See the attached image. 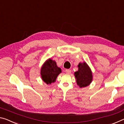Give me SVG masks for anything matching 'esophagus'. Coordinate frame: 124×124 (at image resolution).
<instances>
[{
	"label": "esophagus",
	"mask_w": 124,
	"mask_h": 124,
	"mask_svg": "<svg viewBox=\"0 0 124 124\" xmlns=\"http://www.w3.org/2000/svg\"><path fill=\"white\" fill-rule=\"evenodd\" d=\"M65 72H66V73H67V74H70L71 72H72V71H71V70H65Z\"/></svg>",
	"instance_id": "obj_1"
}]
</instances>
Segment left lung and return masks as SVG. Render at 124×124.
Instances as JSON below:
<instances>
[{
	"mask_svg": "<svg viewBox=\"0 0 124 124\" xmlns=\"http://www.w3.org/2000/svg\"><path fill=\"white\" fill-rule=\"evenodd\" d=\"M78 70L74 73L77 83L80 87H84L89 85L92 80V72L86 62L80 63Z\"/></svg>",
	"mask_w": 124,
	"mask_h": 124,
	"instance_id": "left-lung-1",
	"label": "left lung"
}]
</instances>
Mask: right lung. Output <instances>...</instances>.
<instances>
[{"label": "right lung", "instance_id": "add662e5", "mask_svg": "<svg viewBox=\"0 0 124 124\" xmlns=\"http://www.w3.org/2000/svg\"><path fill=\"white\" fill-rule=\"evenodd\" d=\"M61 70L56 65V63L51 59L47 60L41 69V75L43 80L47 84H51L56 81Z\"/></svg>", "mask_w": 124, "mask_h": 124}]
</instances>
